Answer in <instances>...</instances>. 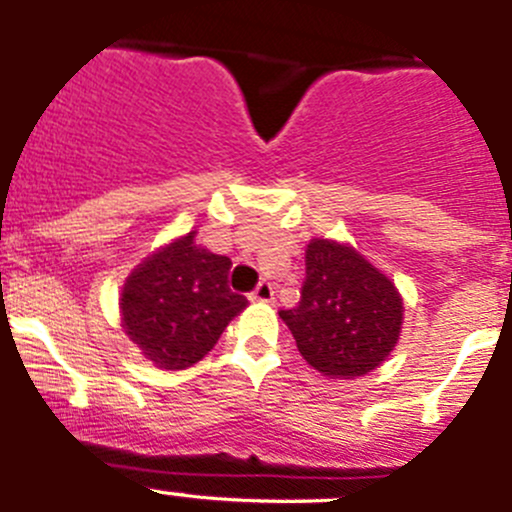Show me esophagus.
Masks as SVG:
<instances>
[{"label":"esophagus","mask_w":512,"mask_h":512,"mask_svg":"<svg viewBox=\"0 0 512 512\" xmlns=\"http://www.w3.org/2000/svg\"><path fill=\"white\" fill-rule=\"evenodd\" d=\"M272 297H275V287H272L267 280L257 282L255 290L250 292L252 302H272Z\"/></svg>","instance_id":"34e87169"}]
</instances>
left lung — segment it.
<instances>
[{
  "label": "left lung",
  "mask_w": 512,
  "mask_h": 512,
  "mask_svg": "<svg viewBox=\"0 0 512 512\" xmlns=\"http://www.w3.org/2000/svg\"><path fill=\"white\" fill-rule=\"evenodd\" d=\"M305 285L292 310H280L307 365L327 377L355 380L398 345L403 297L355 247L315 240L305 252Z\"/></svg>",
  "instance_id": "left-lung-1"
}]
</instances>
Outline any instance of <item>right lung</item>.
<instances>
[{
	"label": "right lung",
	"mask_w": 512,
	"mask_h": 512,
	"mask_svg": "<svg viewBox=\"0 0 512 512\" xmlns=\"http://www.w3.org/2000/svg\"><path fill=\"white\" fill-rule=\"evenodd\" d=\"M187 232L135 267L122 287V327L147 360L185 370L217 345L232 317L247 307L227 285L230 257L215 255Z\"/></svg>",
	"instance_id": "1"
}]
</instances>
